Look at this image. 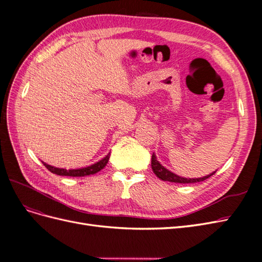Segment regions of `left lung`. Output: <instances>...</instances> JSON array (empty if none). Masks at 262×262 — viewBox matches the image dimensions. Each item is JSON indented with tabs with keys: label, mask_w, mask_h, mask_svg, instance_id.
Listing matches in <instances>:
<instances>
[{
	"label": "left lung",
	"mask_w": 262,
	"mask_h": 262,
	"mask_svg": "<svg viewBox=\"0 0 262 262\" xmlns=\"http://www.w3.org/2000/svg\"><path fill=\"white\" fill-rule=\"evenodd\" d=\"M152 169L154 171L155 175L164 180V181H170V182H179V184H191V182H198V181H203L205 179H208L209 177H211L212 175H214L215 173V171L210 173V175L205 176V177H202V178H195V179H190V178H182V177H179L177 176L176 173H173L171 171H169L168 169H166L164 166H162L160 164V162H158L156 160V156L152 155Z\"/></svg>",
	"instance_id": "1"
}]
</instances>
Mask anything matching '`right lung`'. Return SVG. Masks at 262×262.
<instances>
[{
    "label": "right lung",
    "instance_id": "add662e5",
    "mask_svg": "<svg viewBox=\"0 0 262 262\" xmlns=\"http://www.w3.org/2000/svg\"><path fill=\"white\" fill-rule=\"evenodd\" d=\"M109 157H110V153L107 154L106 157L102 158L101 161L97 162L96 164H93L89 167H85V168H80V169H63V168H57V167H53V166H50L48 164L43 163V165L47 167L49 171L53 172V173H57V175L60 176H71V177H84V176H90V175H94V173L98 172L99 170H101L102 168L105 167L107 165L108 161H109Z\"/></svg>",
    "mask_w": 262,
    "mask_h": 262
}]
</instances>
